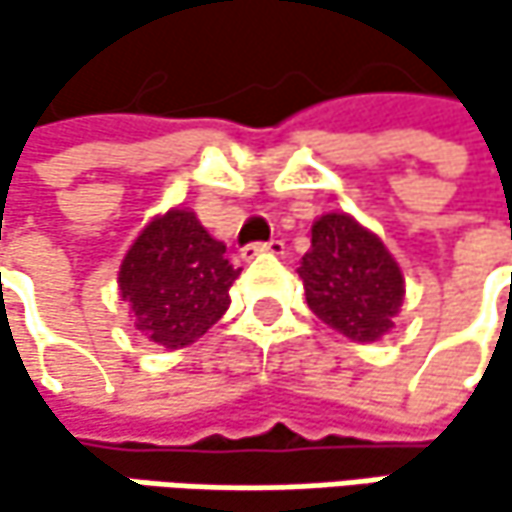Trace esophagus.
Instances as JSON below:
<instances>
[{"label":"esophagus","instance_id":"34e87169","mask_svg":"<svg viewBox=\"0 0 512 512\" xmlns=\"http://www.w3.org/2000/svg\"><path fill=\"white\" fill-rule=\"evenodd\" d=\"M243 260H255L260 255H284V243L281 240H269V243H252V246H243Z\"/></svg>","mask_w":512,"mask_h":512}]
</instances>
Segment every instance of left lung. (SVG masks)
Segmentation results:
<instances>
[{
    "label": "left lung",
    "mask_w": 512,
    "mask_h": 512,
    "mask_svg": "<svg viewBox=\"0 0 512 512\" xmlns=\"http://www.w3.org/2000/svg\"><path fill=\"white\" fill-rule=\"evenodd\" d=\"M308 308L350 341L370 344L391 332L403 305V272L376 234L347 213H326L311 228L299 263Z\"/></svg>",
    "instance_id": "8db88e82"
}]
</instances>
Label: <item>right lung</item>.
<instances>
[{
  "label": "right lung",
  "instance_id": "add662e5",
  "mask_svg": "<svg viewBox=\"0 0 512 512\" xmlns=\"http://www.w3.org/2000/svg\"><path fill=\"white\" fill-rule=\"evenodd\" d=\"M240 269L192 210H168L136 237L121 263V299L136 329L165 350L198 341L231 305Z\"/></svg>",
  "mask_w": 512,
  "mask_h": 512
}]
</instances>
